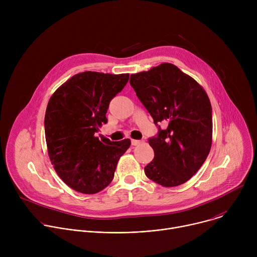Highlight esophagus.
Masks as SVG:
<instances>
[{"instance_id":"1","label":"esophagus","mask_w":257,"mask_h":257,"mask_svg":"<svg viewBox=\"0 0 257 257\" xmlns=\"http://www.w3.org/2000/svg\"><path fill=\"white\" fill-rule=\"evenodd\" d=\"M142 141L141 140H136V139H132L131 140V144L132 145H138V144H140Z\"/></svg>"}]
</instances>
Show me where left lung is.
<instances>
[{"instance_id": "left-lung-1", "label": "left lung", "mask_w": 257, "mask_h": 257, "mask_svg": "<svg viewBox=\"0 0 257 257\" xmlns=\"http://www.w3.org/2000/svg\"><path fill=\"white\" fill-rule=\"evenodd\" d=\"M130 85L159 128L157 136L149 139L155 158L144 168L145 175L165 187L187 182L211 146V104L206 92L170 63L132 74Z\"/></svg>"}]
</instances>
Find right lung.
Segmentation results:
<instances>
[{
  "mask_svg": "<svg viewBox=\"0 0 257 257\" xmlns=\"http://www.w3.org/2000/svg\"><path fill=\"white\" fill-rule=\"evenodd\" d=\"M129 74L85 71L61 85L49 100L45 132L49 157L59 177L77 192L94 194L114 179L130 139L111 141L95 133L107 122L111 101Z\"/></svg>",
  "mask_w": 257,
  "mask_h": 257,
  "instance_id": "right-lung-1",
  "label": "right lung"
}]
</instances>
